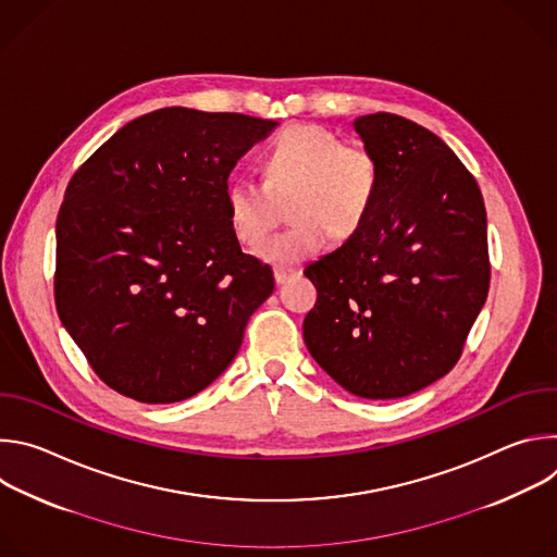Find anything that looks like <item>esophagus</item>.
<instances>
[{"mask_svg":"<svg viewBox=\"0 0 557 557\" xmlns=\"http://www.w3.org/2000/svg\"><path fill=\"white\" fill-rule=\"evenodd\" d=\"M297 271L295 269H286V267H275L273 269V275H275V282L277 284H284L288 277H293Z\"/></svg>","mask_w":557,"mask_h":557,"instance_id":"34e87169","label":"esophagus"}]
</instances>
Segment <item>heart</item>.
<instances>
[{
  "mask_svg": "<svg viewBox=\"0 0 557 557\" xmlns=\"http://www.w3.org/2000/svg\"><path fill=\"white\" fill-rule=\"evenodd\" d=\"M379 165L372 151L322 125H290L264 151V183L240 176L226 185V220L245 247H258L275 224V200L290 194V228L260 249L273 264H295L322 251L329 235H355L374 202Z\"/></svg>",
  "mask_w": 557,
  "mask_h": 557,
  "instance_id": "obj_1",
  "label": "heart"
}]
</instances>
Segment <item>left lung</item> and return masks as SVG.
Masks as SVG:
<instances>
[{"mask_svg":"<svg viewBox=\"0 0 557 557\" xmlns=\"http://www.w3.org/2000/svg\"><path fill=\"white\" fill-rule=\"evenodd\" d=\"M379 165L363 226L306 267L312 359L363 399H399L447 374L490 290L479 183L430 129L376 112L355 121Z\"/></svg>","mask_w":557,"mask_h":557,"instance_id":"1","label":"left lung"}]
</instances>
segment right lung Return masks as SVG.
<instances>
[{"instance_id": "add662e5", "label": "right lung", "mask_w": 557, "mask_h": 557, "mask_svg": "<svg viewBox=\"0 0 557 557\" xmlns=\"http://www.w3.org/2000/svg\"><path fill=\"white\" fill-rule=\"evenodd\" d=\"M277 123L163 108L123 125L67 183L57 215L54 304L99 379L140 404L215 381L273 293L243 253L224 194Z\"/></svg>"}]
</instances>
